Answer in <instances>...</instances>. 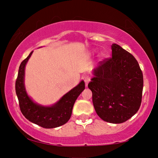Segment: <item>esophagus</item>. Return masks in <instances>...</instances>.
<instances>
[{"label":"esophagus","mask_w":158,"mask_h":158,"mask_svg":"<svg viewBox=\"0 0 158 158\" xmlns=\"http://www.w3.org/2000/svg\"><path fill=\"white\" fill-rule=\"evenodd\" d=\"M83 79L84 82H85V85L87 86L88 83H89V82L90 81V77L89 76V75H85V76H83Z\"/></svg>","instance_id":"obj_1"}]
</instances>
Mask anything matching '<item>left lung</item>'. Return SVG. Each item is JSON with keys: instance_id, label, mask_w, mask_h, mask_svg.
I'll return each mask as SVG.
<instances>
[{"instance_id": "left-lung-1", "label": "left lung", "mask_w": 158, "mask_h": 158, "mask_svg": "<svg viewBox=\"0 0 158 158\" xmlns=\"http://www.w3.org/2000/svg\"><path fill=\"white\" fill-rule=\"evenodd\" d=\"M112 56L98 62L88 83L97 114L105 122L120 124L139 110L142 103L143 75L135 57L116 44Z\"/></svg>"}]
</instances>
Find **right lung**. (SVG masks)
Returning a JSON list of instances; mask_svg holds the SVG:
<instances>
[{"label": "right lung", "mask_w": 158, "mask_h": 158, "mask_svg": "<svg viewBox=\"0 0 158 158\" xmlns=\"http://www.w3.org/2000/svg\"><path fill=\"white\" fill-rule=\"evenodd\" d=\"M32 52L33 51L21 62L16 81L15 88L21 113L30 122L43 128L52 129L62 126L70 118L75 101L85 89V83L81 81L52 106H42L36 104L28 96L23 83L25 66Z\"/></svg>", "instance_id": "obj_1"}]
</instances>
